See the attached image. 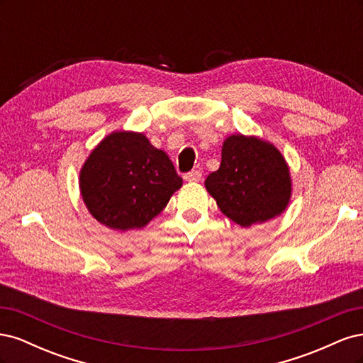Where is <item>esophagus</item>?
<instances>
[{
	"label": "esophagus",
	"instance_id": "obj_1",
	"mask_svg": "<svg viewBox=\"0 0 363 363\" xmlns=\"http://www.w3.org/2000/svg\"><path fill=\"white\" fill-rule=\"evenodd\" d=\"M201 177H203V174L199 169H194V171H191V172H188V174L184 175V179L188 180V182H191V183L201 182Z\"/></svg>",
	"mask_w": 363,
	"mask_h": 363
}]
</instances>
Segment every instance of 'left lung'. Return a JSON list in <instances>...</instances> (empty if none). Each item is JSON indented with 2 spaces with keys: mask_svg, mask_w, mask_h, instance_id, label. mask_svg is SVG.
Here are the masks:
<instances>
[{
  "mask_svg": "<svg viewBox=\"0 0 363 363\" xmlns=\"http://www.w3.org/2000/svg\"><path fill=\"white\" fill-rule=\"evenodd\" d=\"M207 192L221 212L240 227L267 223L288 207L291 174L281 152L256 136H228L221 151V167L208 174Z\"/></svg>",
  "mask_w": 363,
  "mask_h": 363,
  "instance_id": "1",
  "label": "left lung"
}]
</instances>
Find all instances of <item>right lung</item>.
<instances>
[{
    "label": "right lung",
    "mask_w": 363,
    "mask_h": 363,
    "mask_svg": "<svg viewBox=\"0 0 363 363\" xmlns=\"http://www.w3.org/2000/svg\"><path fill=\"white\" fill-rule=\"evenodd\" d=\"M182 184L167 152L135 131L106 136L80 171L87 211L98 223L121 232L145 227Z\"/></svg>",
    "instance_id": "1"
}]
</instances>
